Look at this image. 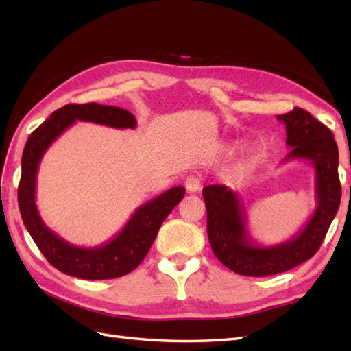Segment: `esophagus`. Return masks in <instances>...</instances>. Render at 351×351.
Returning a JSON list of instances; mask_svg holds the SVG:
<instances>
[{"label":"esophagus","instance_id":"esophagus-1","mask_svg":"<svg viewBox=\"0 0 351 351\" xmlns=\"http://www.w3.org/2000/svg\"><path fill=\"white\" fill-rule=\"evenodd\" d=\"M184 185L189 193H196L202 189V180H200V178L196 175H189L187 178H185Z\"/></svg>","mask_w":351,"mask_h":351}]
</instances>
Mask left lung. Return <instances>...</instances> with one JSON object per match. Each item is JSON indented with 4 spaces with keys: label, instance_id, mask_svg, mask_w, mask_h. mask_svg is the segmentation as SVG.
Listing matches in <instances>:
<instances>
[{
    "label": "left lung",
    "instance_id": "obj_1",
    "mask_svg": "<svg viewBox=\"0 0 351 351\" xmlns=\"http://www.w3.org/2000/svg\"><path fill=\"white\" fill-rule=\"evenodd\" d=\"M287 128L291 147L285 161H309L315 169L317 208L306 225L291 240L259 245L247 232L245 210L237 193L226 185L202 190L206 205V230L214 255L229 270L243 276H271L297 267L315 255L341 202L338 146L332 131L303 108L278 116Z\"/></svg>",
    "mask_w": 351,
    "mask_h": 351
}]
</instances>
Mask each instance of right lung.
I'll use <instances>...</instances> for the list:
<instances>
[{
    "instance_id": "add662e5",
    "label": "right lung",
    "mask_w": 351,
    "mask_h": 351,
    "mask_svg": "<svg viewBox=\"0 0 351 351\" xmlns=\"http://www.w3.org/2000/svg\"><path fill=\"white\" fill-rule=\"evenodd\" d=\"M77 121L113 128H136L128 110L96 102L68 104L56 110L32 132L22 154V175L18 187L19 211L27 230L51 265L73 278L102 280L131 273L147 255L158 229L170 211L181 202L185 189L173 187L137 208L114 238L98 247H77L45 225L36 205V178L43 154Z\"/></svg>"
}]
</instances>
